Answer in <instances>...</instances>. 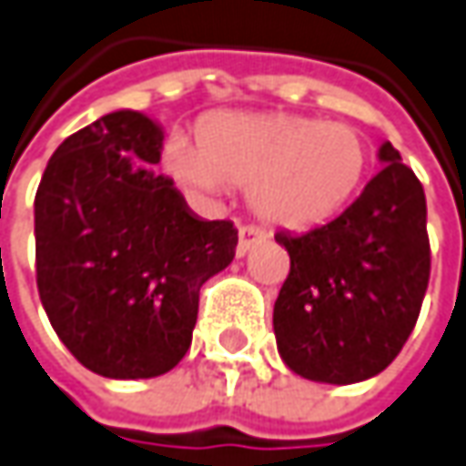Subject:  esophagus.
I'll use <instances>...</instances> for the list:
<instances>
[{"label": "esophagus", "mask_w": 466, "mask_h": 466, "mask_svg": "<svg viewBox=\"0 0 466 466\" xmlns=\"http://www.w3.org/2000/svg\"><path fill=\"white\" fill-rule=\"evenodd\" d=\"M267 238H269V233H267V230H261V228H257V225H246V228H241V233H238L236 254H238V257H246L257 243H264Z\"/></svg>", "instance_id": "esophagus-1"}]
</instances>
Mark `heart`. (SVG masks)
<instances>
[{"label":"heart","instance_id":"heart-1","mask_svg":"<svg viewBox=\"0 0 466 466\" xmlns=\"http://www.w3.org/2000/svg\"><path fill=\"white\" fill-rule=\"evenodd\" d=\"M197 142H168V168L188 187L215 194L251 188L264 223L313 228L331 220L358 191L368 147L358 129L290 114H212Z\"/></svg>","mask_w":466,"mask_h":466}]
</instances>
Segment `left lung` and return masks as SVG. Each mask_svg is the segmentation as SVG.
Returning a JSON list of instances; mask_svg holds the SVG:
<instances>
[{
    "instance_id": "left-lung-1",
    "label": "left lung",
    "mask_w": 466,
    "mask_h": 466,
    "mask_svg": "<svg viewBox=\"0 0 466 466\" xmlns=\"http://www.w3.org/2000/svg\"><path fill=\"white\" fill-rule=\"evenodd\" d=\"M379 170L352 205L309 233H278L290 275L275 300L279 358L319 384L381 373L415 329L431 278L425 191L384 142Z\"/></svg>"
}]
</instances>
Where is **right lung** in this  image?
Returning <instances> with one entry per match:
<instances>
[{"instance_id": "1", "label": "right lung", "mask_w": 466, "mask_h": 466, "mask_svg": "<svg viewBox=\"0 0 466 466\" xmlns=\"http://www.w3.org/2000/svg\"><path fill=\"white\" fill-rule=\"evenodd\" d=\"M163 127L121 108L66 137L35 191V275L48 321L106 379H155L191 345L199 288L236 257L230 220H202L155 173Z\"/></svg>"}]
</instances>
